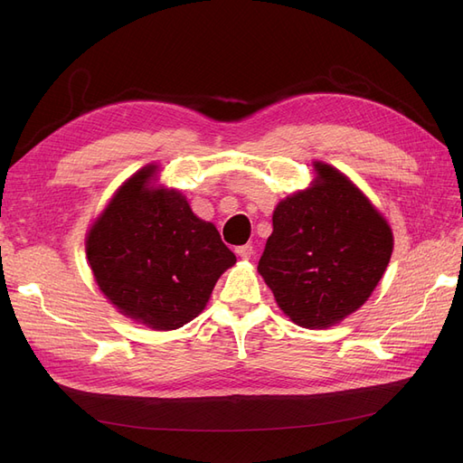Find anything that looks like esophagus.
I'll list each match as a JSON object with an SVG mask.
<instances>
[{"label": "esophagus", "mask_w": 463, "mask_h": 463, "mask_svg": "<svg viewBox=\"0 0 463 463\" xmlns=\"http://www.w3.org/2000/svg\"><path fill=\"white\" fill-rule=\"evenodd\" d=\"M235 253L240 255L241 259H250V257H253L255 250H253V245H241V247L235 249Z\"/></svg>", "instance_id": "obj_1"}]
</instances>
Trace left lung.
I'll use <instances>...</instances> for the list:
<instances>
[{"label":"left lung","instance_id":"8db88e82","mask_svg":"<svg viewBox=\"0 0 463 463\" xmlns=\"http://www.w3.org/2000/svg\"><path fill=\"white\" fill-rule=\"evenodd\" d=\"M315 184L278 203L259 272L303 328H326L365 303L390 262L392 230L335 167L315 162Z\"/></svg>","mask_w":463,"mask_h":463}]
</instances>
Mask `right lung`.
Segmentation results:
<instances>
[{
	"label": "right lung",
	"mask_w": 463,
	"mask_h": 463,
	"mask_svg": "<svg viewBox=\"0 0 463 463\" xmlns=\"http://www.w3.org/2000/svg\"><path fill=\"white\" fill-rule=\"evenodd\" d=\"M154 174L150 164L118 189L87 235V257L119 313L154 330H175L204 309L235 255L184 194L150 187Z\"/></svg>",
	"instance_id": "right-lung-1"
}]
</instances>
